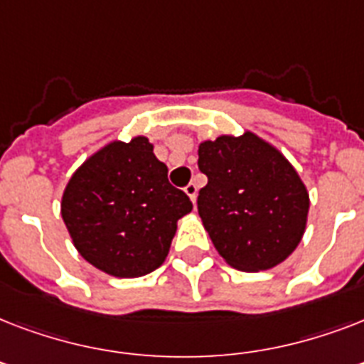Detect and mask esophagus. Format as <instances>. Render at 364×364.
Listing matches in <instances>:
<instances>
[{"mask_svg":"<svg viewBox=\"0 0 364 364\" xmlns=\"http://www.w3.org/2000/svg\"><path fill=\"white\" fill-rule=\"evenodd\" d=\"M185 193L191 200H193V204H196V196H198V187H196V183H188L187 187H185Z\"/></svg>","mask_w":364,"mask_h":364,"instance_id":"34e87169","label":"esophagus"}]
</instances>
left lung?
<instances>
[{
    "label": "left lung",
    "mask_w": 364,
    "mask_h": 364,
    "mask_svg": "<svg viewBox=\"0 0 364 364\" xmlns=\"http://www.w3.org/2000/svg\"><path fill=\"white\" fill-rule=\"evenodd\" d=\"M198 168L208 185L198 213L223 259L236 270L279 264L302 240L310 198L277 149L251 132L200 143Z\"/></svg>",
    "instance_id": "8db88e82"
}]
</instances>
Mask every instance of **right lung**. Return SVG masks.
Segmentation results:
<instances>
[{
    "mask_svg": "<svg viewBox=\"0 0 364 364\" xmlns=\"http://www.w3.org/2000/svg\"><path fill=\"white\" fill-rule=\"evenodd\" d=\"M193 202L168 181L147 137L113 141L68 183L62 217L82 259L115 277L156 270Z\"/></svg>",
    "mask_w": 364,
    "mask_h": 364,
    "instance_id": "right-lung-1",
    "label": "right lung"
}]
</instances>
